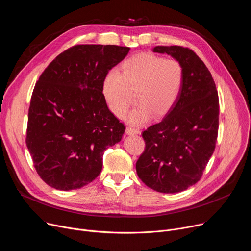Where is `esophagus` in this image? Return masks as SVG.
<instances>
[{"label": "esophagus", "instance_id": "34e87169", "mask_svg": "<svg viewBox=\"0 0 251 251\" xmlns=\"http://www.w3.org/2000/svg\"><path fill=\"white\" fill-rule=\"evenodd\" d=\"M139 133H140L139 129H137V128H135V127H130V126H128V127L126 128V134H128V135L139 134Z\"/></svg>", "mask_w": 251, "mask_h": 251}]
</instances>
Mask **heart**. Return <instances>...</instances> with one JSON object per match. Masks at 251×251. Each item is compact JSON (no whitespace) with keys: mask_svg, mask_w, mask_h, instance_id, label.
Returning <instances> with one entry per match:
<instances>
[{"mask_svg":"<svg viewBox=\"0 0 251 251\" xmlns=\"http://www.w3.org/2000/svg\"><path fill=\"white\" fill-rule=\"evenodd\" d=\"M184 83V68L173 58L140 53L126 59L120 71H110L102 83V94L109 110L124 117L135 94L137 106L129 114L132 124H143L151 116H165L175 106Z\"/></svg>","mask_w":251,"mask_h":251,"instance_id":"b5f03b06","label":"heart"}]
</instances>
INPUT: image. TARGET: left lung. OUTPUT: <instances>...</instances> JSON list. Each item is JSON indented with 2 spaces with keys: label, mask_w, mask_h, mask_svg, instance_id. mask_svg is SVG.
I'll return each mask as SVG.
<instances>
[{
  "label": "left lung",
  "mask_w": 251,
  "mask_h": 251,
  "mask_svg": "<svg viewBox=\"0 0 251 251\" xmlns=\"http://www.w3.org/2000/svg\"><path fill=\"white\" fill-rule=\"evenodd\" d=\"M154 51L170 54L182 64L184 83L170 112L142 133L146 147L136 171L147 187L174 194L201 180L216 149L219 94L209 70L189 48L155 47Z\"/></svg>",
  "instance_id": "left-lung-1"
}]
</instances>
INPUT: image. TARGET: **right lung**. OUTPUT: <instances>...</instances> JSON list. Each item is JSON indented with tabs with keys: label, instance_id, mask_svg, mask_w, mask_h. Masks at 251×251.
Masks as SVG:
<instances>
[{
	"label": "right lung",
	"instance_id": "right-lung-1",
	"mask_svg": "<svg viewBox=\"0 0 251 251\" xmlns=\"http://www.w3.org/2000/svg\"><path fill=\"white\" fill-rule=\"evenodd\" d=\"M130 48L76 45L58 54L34 85L25 143L42 180L60 191L98 176L103 152L120 142L125 126L107 107L102 83Z\"/></svg>",
	"mask_w": 251,
	"mask_h": 251
}]
</instances>
